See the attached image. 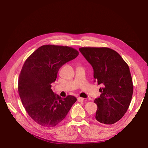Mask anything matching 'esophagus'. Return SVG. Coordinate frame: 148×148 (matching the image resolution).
<instances>
[{
	"mask_svg": "<svg viewBox=\"0 0 148 148\" xmlns=\"http://www.w3.org/2000/svg\"><path fill=\"white\" fill-rule=\"evenodd\" d=\"M84 100V98H82V97H78V98H77V100H78V101H79V102H83Z\"/></svg>",
	"mask_w": 148,
	"mask_h": 148,
	"instance_id": "34e87169",
	"label": "esophagus"
}]
</instances>
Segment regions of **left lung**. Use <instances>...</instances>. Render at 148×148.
<instances>
[{
	"mask_svg": "<svg viewBox=\"0 0 148 148\" xmlns=\"http://www.w3.org/2000/svg\"><path fill=\"white\" fill-rule=\"evenodd\" d=\"M93 69V77L102 88L98 99L95 118L103 124L118 121L127 111L132 97L133 83L129 67L121 56L109 48H80Z\"/></svg>",
	"mask_w": 148,
	"mask_h": 148,
	"instance_id": "left-lung-1",
	"label": "left lung"
}]
</instances>
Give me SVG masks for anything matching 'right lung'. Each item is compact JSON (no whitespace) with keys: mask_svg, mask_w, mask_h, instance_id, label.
<instances>
[{"mask_svg":"<svg viewBox=\"0 0 148 148\" xmlns=\"http://www.w3.org/2000/svg\"><path fill=\"white\" fill-rule=\"evenodd\" d=\"M76 49L69 46L43 45L25 62L18 79V90L28 114L45 127H55L76 102L74 96L62 98L51 89L63 65L76 58Z\"/></svg>","mask_w":148,"mask_h":148,"instance_id":"add662e5","label":"right lung"}]
</instances>
